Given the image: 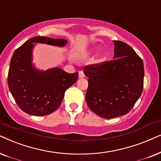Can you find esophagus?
Wrapping results in <instances>:
<instances>
[{
    "instance_id": "34e87169",
    "label": "esophagus",
    "mask_w": 161,
    "mask_h": 161,
    "mask_svg": "<svg viewBox=\"0 0 161 161\" xmlns=\"http://www.w3.org/2000/svg\"><path fill=\"white\" fill-rule=\"evenodd\" d=\"M85 76V75L84 72H83L82 70H80V71H79V78L82 79V78H84Z\"/></svg>"
}]
</instances>
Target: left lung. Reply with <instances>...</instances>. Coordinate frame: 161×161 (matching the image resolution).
<instances>
[{"instance_id":"1","label":"left lung","mask_w":161,"mask_h":161,"mask_svg":"<svg viewBox=\"0 0 161 161\" xmlns=\"http://www.w3.org/2000/svg\"><path fill=\"white\" fill-rule=\"evenodd\" d=\"M114 59L86 65L87 106L98 116L113 119L126 115L142 93L144 68L142 59L125 42L115 40Z\"/></svg>"}]
</instances>
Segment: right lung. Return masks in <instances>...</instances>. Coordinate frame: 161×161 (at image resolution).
<instances>
[{
    "label": "right lung",
    "instance_id": "obj_1",
    "mask_svg": "<svg viewBox=\"0 0 161 161\" xmlns=\"http://www.w3.org/2000/svg\"><path fill=\"white\" fill-rule=\"evenodd\" d=\"M67 42L64 39L37 36L14 51L8 69V86L23 112L37 116L54 112L61 104L66 90L78 79V72L68 74L59 68L41 71L32 66L34 42L63 47Z\"/></svg>",
    "mask_w": 161,
    "mask_h": 161
}]
</instances>
